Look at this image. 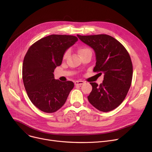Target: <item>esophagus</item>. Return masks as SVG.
Listing matches in <instances>:
<instances>
[{
    "label": "esophagus",
    "mask_w": 152,
    "mask_h": 152,
    "mask_svg": "<svg viewBox=\"0 0 152 152\" xmlns=\"http://www.w3.org/2000/svg\"><path fill=\"white\" fill-rule=\"evenodd\" d=\"M84 83V81H75V84L76 86H81V85H83Z\"/></svg>",
    "instance_id": "obj_1"
}]
</instances>
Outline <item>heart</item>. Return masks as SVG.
Instances as JSON below:
<instances>
[{"label": "heart", "mask_w": 152, "mask_h": 152, "mask_svg": "<svg viewBox=\"0 0 152 152\" xmlns=\"http://www.w3.org/2000/svg\"><path fill=\"white\" fill-rule=\"evenodd\" d=\"M90 50V49H87V48H83V49H81V50H80V51H79V54L81 53H83V52H86V51H87V50ZM68 55H69V51H68V50H67L66 52H65V53H64V55H63V58H66L68 57Z\"/></svg>", "instance_id": "obj_1"}]
</instances>
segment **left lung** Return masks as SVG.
<instances>
[{"mask_svg": "<svg viewBox=\"0 0 152 152\" xmlns=\"http://www.w3.org/2000/svg\"><path fill=\"white\" fill-rule=\"evenodd\" d=\"M95 52V72L104 74L100 86L90 83L92 92L87 97L91 104L99 111L108 112L117 108L124 100L131 87L132 64L129 53L116 39L107 34L77 35Z\"/></svg>", "mask_w": 152, "mask_h": 152, "instance_id": "obj_1", "label": "left lung"}]
</instances>
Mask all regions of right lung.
I'll return each mask as SVG.
<instances>
[{"mask_svg": "<svg viewBox=\"0 0 152 152\" xmlns=\"http://www.w3.org/2000/svg\"><path fill=\"white\" fill-rule=\"evenodd\" d=\"M77 40L73 36L50 35L33 44L25 55L22 69L23 84L31 102L44 112L58 110L73 89L72 81L55 79L53 71L61 65L64 53Z\"/></svg>", "mask_w": 152, "mask_h": 152, "instance_id": "1", "label": "right lung"}]
</instances>
